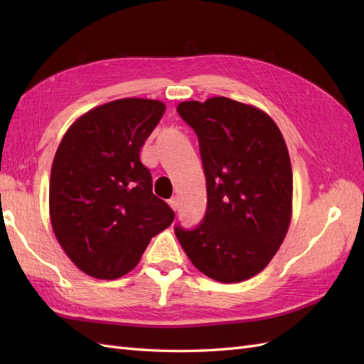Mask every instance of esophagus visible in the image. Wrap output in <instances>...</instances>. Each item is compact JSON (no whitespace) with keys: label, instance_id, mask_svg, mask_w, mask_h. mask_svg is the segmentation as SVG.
Listing matches in <instances>:
<instances>
[{"label":"esophagus","instance_id":"esophagus-1","mask_svg":"<svg viewBox=\"0 0 364 364\" xmlns=\"http://www.w3.org/2000/svg\"><path fill=\"white\" fill-rule=\"evenodd\" d=\"M168 205L171 206L173 211H178V208H179V199H178V197H171V199L168 200Z\"/></svg>","mask_w":364,"mask_h":364}]
</instances>
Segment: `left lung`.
<instances>
[{"mask_svg":"<svg viewBox=\"0 0 364 364\" xmlns=\"http://www.w3.org/2000/svg\"><path fill=\"white\" fill-rule=\"evenodd\" d=\"M178 112L199 136L208 205L194 230L176 228L182 249L208 278L255 277L278 252L293 213V173L277 123L261 109L213 97Z\"/></svg>","mask_w":364,"mask_h":364,"instance_id":"8db88e82","label":"left lung"}]
</instances>
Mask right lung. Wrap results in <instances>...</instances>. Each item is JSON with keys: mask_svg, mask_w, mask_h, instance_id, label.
<instances>
[{"mask_svg": "<svg viewBox=\"0 0 364 364\" xmlns=\"http://www.w3.org/2000/svg\"><path fill=\"white\" fill-rule=\"evenodd\" d=\"M165 105L119 98L77 118L65 132L50 174V220L68 258L90 277L117 279L135 269L151 237L174 220L153 194L139 158Z\"/></svg>", "mask_w": 364, "mask_h": 364, "instance_id": "obj_1", "label": "right lung"}]
</instances>
